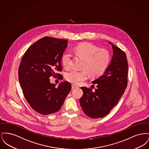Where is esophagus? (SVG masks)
Instances as JSON below:
<instances>
[{
  "label": "esophagus",
  "mask_w": 149,
  "mask_h": 149,
  "mask_svg": "<svg viewBox=\"0 0 149 149\" xmlns=\"http://www.w3.org/2000/svg\"><path fill=\"white\" fill-rule=\"evenodd\" d=\"M78 87V86H77V85H74V84H72V86H71V88L72 89H75V88H77Z\"/></svg>",
  "instance_id": "obj_1"
}]
</instances>
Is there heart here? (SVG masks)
I'll use <instances>...</instances> for the list:
<instances>
[{"mask_svg": "<svg viewBox=\"0 0 149 149\" xmlns=\"http://www.w3.org/2000/svg\"><path fill=\"white\" fill-rule=\"evenodd\" d=\"M74 52L79 57L84 60L82 71L73 70L66 74V80L74 84L87 79L88 73L92 77L102 75L106 70L110 61L109 52L104 49H100L91 43L79 44L74 49ZM72 55L70 52H66L62 57L64 68L69 69L72 65Z\"/></svg>", "mask_w": 149, "mask_h": 149, "instance_id": "obj_1", "label": "heart"}]
</instances>
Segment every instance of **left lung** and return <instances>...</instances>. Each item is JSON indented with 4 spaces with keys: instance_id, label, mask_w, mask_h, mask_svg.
<instances>
[{
    "instance_id": "8db88e82",
    "label": "left lung",
    "mask_w": 149,
    "mask_h": 149,
    "mask_svg": "<svg viewBox=\"0 0 149 149\" xmlns=\"http://www.w3.org/2000/svg\"><path fill=\"white\" fill-rule=\"evenodd\" d=\"M109 43L112 45L113 55L104 74L93 81L97 84L95 91L81 87L83 95L80 99V106L84 113L92 118H102L109 113L118 103L127 85L126 55L119 47Z\"/></svg>"
}]
</instances>
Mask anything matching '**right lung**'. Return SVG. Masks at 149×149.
I'll return each instance as SVG.
<instances>
[{"instance_id":"add662e5","label":"right lung","mask_w":149,"mask_h":149,"mask_svg":"<svg viewBox=\"0 0 149 149\" xmlns=\"http://www.w3.org/2000/svg\"><path fill=\"white\" fill-rule=\"evenodd\" d=\"M68 40L44 37L32 45L24 53L18 69V79L24 97L31 107L43 115L56 112L71 91L68 81L57 88L50 78L61 79L57 71L63 70L61 58Z\"/></svg>"}]
</instances>
